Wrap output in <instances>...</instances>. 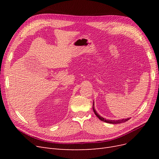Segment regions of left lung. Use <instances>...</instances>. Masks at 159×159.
I'll use <instances>...</instances> for the list:
<instances>
[{
    "mask_svg": "<svg viewBox=\"0 0 159 159\" xmlns=\"http://www.w3.org/2000/svg\"><path fill=\"white\" fill-rule=\"evenodd\" d=\"M93 111H94V113L95 114V115L96 116H97L101 121H104V122H105V123H112V124H117V123H124V122H125V121H127L129 119H130L131 118H127V119H120V120H116V121H115V120H109V119H104L103 117H101L100 115L96 112V111H95V108H94V102H93Z\"/></svg>",
    "mask_w": 159,
    "mask_h": 159,
    "instance_id": "1",
    "label": "left lung"
}]
</instances>
